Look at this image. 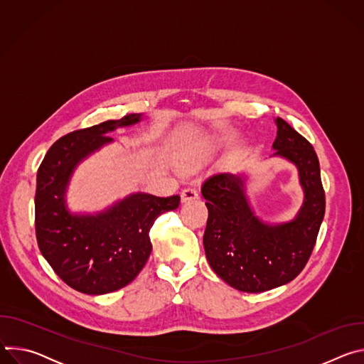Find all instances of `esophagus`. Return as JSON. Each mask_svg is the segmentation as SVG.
I'll use <instances>...</instances> for the list:
<instances>
[{"mask_svg":"<svg viewBox=\"0 0 364 364\" xmlns=\"http://www.w3.org/2000/svg\"><path fill=\"white\" fill-rule=\"evenodd\" d=\"M198 197V193L194 187H186L183 191H181V201L186 203V201H190V200H196Z\"/></svg>","mask_w":364,"mask_h":364,"instance_id":"34e87169","label":"esophagus"}]
</instances>
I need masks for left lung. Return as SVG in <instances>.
I'll list each match as a JSON object with an SVG mask.
<instances>
[{
    "label": "left lung",
    "instance_id": "left-lung-1",
    "mask_svg": "<svg viewBox=\"0 0 364 364\" xmlns=\"http://www.w3.org/2000/svg\"><path fill=\"white\" fill-rule=\"evenodd\" d=\"M275 124L274 155L298 168L304 190V203L294 220L268 225L255 216L240 176L215 174L201 186L209 210L203 236L205 257L226 284L243 292L269 291L296 278L313 253L326 213L320 163L313 145L282 118Z\"/></svg>",
    "mask_w": 364,
    "mask_h": 364
}]
</instances>
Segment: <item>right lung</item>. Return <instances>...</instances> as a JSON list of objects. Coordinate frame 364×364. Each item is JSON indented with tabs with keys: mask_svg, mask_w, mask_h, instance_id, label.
I'll return each mask as SVG.
<instances>
[{
	"mask_svg": "<svg viewBox=\"0 0 364 364\" xmlns=\"http://www.w3.org/2000/svg\"><path fill=\"white\" fill-rule=\"evenodd\" d=\"M141 114L73 131L47 151L37 171L36 237L41 255L73 289L102 295L132 282L152 250L155 219L176 210L180 196L134 193L96 215H72L66 190L76 166L114 139L107 134L139 122Z\"/></svg>",
	"mask_w": 364,
	"mask_h": 364,
	"instance_id": "1",
	"label": "right lung"
}]
</instances>
